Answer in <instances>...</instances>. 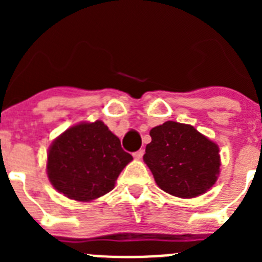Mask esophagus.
<instances>
[{"label":"esophagus","mask_w":262,"mask_h":262,"mask_svg":"<svg viewBox=\"0 0 262 262\" xmlns=\"http://www.w3.org/2000/svg\"><path fill=\"white\" fill-rule=\"evenodd\" d=\"M143 155H144V149H139V151H136V152H134V155L133 156L135 157V159H142L143 157Z\"/></svg>","instance_id":"34e87169"}]
</instances>
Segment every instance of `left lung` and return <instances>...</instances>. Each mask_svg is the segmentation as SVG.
<instances>
[{
	"mask_svg": "<svg viewBox=\"0 0 262 262\" xmlns=\"http://www.w3.org/2000/svg\"><path fill=\"white\" fill-rule=\"evenodd\" d=\"M144 163L161 190L180 198H194L216 182L219 147L190 124L168 120L154 127Z\"/></svg>",
	"mask_w": 262,
	"mask_h": 262,
	"instance_id": "1",
	"label": "left lung"
}]
</instances>
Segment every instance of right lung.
I'll return each instance as SVG.
<instances>
[{
  "mask_svg": "<svg viewBox=\"0 0 262 262\" xmlns=\"http://www.w3.org/2000/svg\"><path fill=\"white\" fill-rule=\"evenodd\" d=\"M133 156L103 122L80 123L62 133L48 151L47 174L59 193L89 202L114 189Z\"/></svg>",
  "mask_w": 262,
  "mask_h": 262,
  "instance_id": "right-lung-1",
  "label": "right lung"
}]
</instances>
